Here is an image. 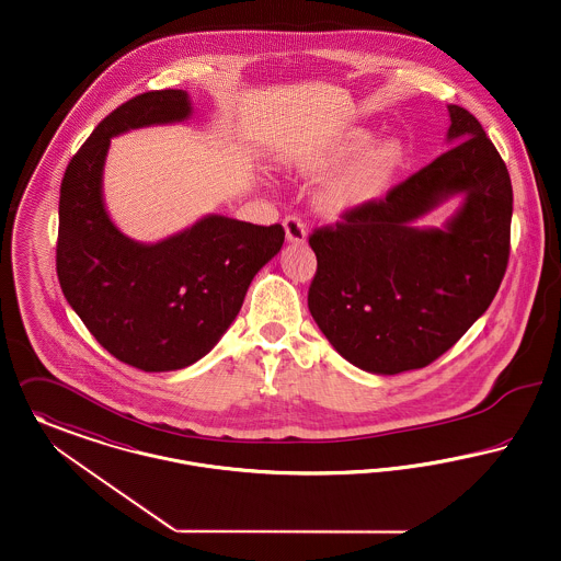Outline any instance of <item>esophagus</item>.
I'll list each match as a JSON object with an SVG mask.
<instances>
[{"label": "esophagus", "instance_id": "esophagus-1", "mask_svg": "<svg viewBox=\"0 0 561 561\" xmlns=\"http://www.w3.org/2000/svg\"><path fill=\"white\" fill-rule=\"evenodd\" d=\"M283 228H285L287 242H291V244H304V242H306V238H308V234H306V226H304V221H301L299 217H295V215L285 217Z\"/></svg>", "mask_w": 561, "mask_h": 561}]
</instances>
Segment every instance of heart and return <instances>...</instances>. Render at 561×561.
I'll list each match as a JSON object with an SVG mask.
<instances>
[{
  "instance_id": "1",
  "label": "heart",
  "mask_w": 561,
  "mask_h": 561,
  "mask_svg": "<svg viewBox=\"0 0 561 561\" xmlns=\"http://www.w3.org/2000/svg\"><path fill=\"white\" fill-rule=\"evenodd\" d=\"M369 141L371 133L367 128H353L327 146L295 153L294 158H289V167L304 178H317L351 160ZM403 156L405 148L397 137H386L374 144L337 175L324 181L314 198L317 208L329 219H340L369 207L382 196L386 185L401 167Z\"/></svg>"
}]
</instances>
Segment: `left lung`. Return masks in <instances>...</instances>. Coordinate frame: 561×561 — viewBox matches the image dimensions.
Masks as SVG:
<instances>
[{"label": "left lung", "mask_w": 561, "mask_h": 561, "mask_svg": "<svg viewBox=\"0 0 561 561\" xmlns=\"http://www.w3.org/2000/svg\"><path fill=\"white\" fill-rule=\"evenodd\" d=\"M445 151L386 201L317 230L308 308L354 367L397 376L447 353L490 308L508 262L513 187L501 153L465 107L447 105ZM458 197L437 229L416 221Z\"/></svg>", "instance_id": "1"}]
</instances>
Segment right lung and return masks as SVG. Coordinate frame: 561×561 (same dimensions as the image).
<instances>
[{
    "mask_svg": "<svg viewBox=\"0 0 561 561\" xmlns=\"http://www.w3.org/2000/svg\"><path fill=\"white\" fill-rule=\"evenodd\" d=\"M192 114L185 90L126 101L92 130L60 183L62 295L107 353L141 371H175L210 353L255 274L285 242L278 224L253 226L217 213L156 242L126 237L114 224L103 196L112 139Z\"/></svg>",
    "mask_w": 561,
    "mask_h": 561,
    "instance_id": "add662e5",
    "label": "right lung"
}]
</instances>
